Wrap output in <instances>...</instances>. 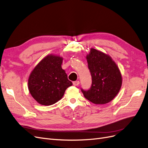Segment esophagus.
Listing matches in <instances>:
<instances>
[{"label": "esophagus", "mask_w": 148, "mask_h": 148, "mask_svg": "<svg viewBox=\"0 0 148 148\" xmlns=\"http://www.w3.org/2000/svg\"><path fill=\"white\" fill-rule=\"evenodd\" d=\"M73 85H75V86H78V85L79 84V81L73 82Z\"/></svg>", "instance_id": "34e87169"}]
</instances>
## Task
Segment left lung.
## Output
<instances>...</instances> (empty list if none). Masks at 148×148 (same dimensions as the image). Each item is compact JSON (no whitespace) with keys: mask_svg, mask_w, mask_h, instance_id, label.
<instances>
[{"mask_svg":"<svg viewBox=\"0 0 148 148\" xmlns=\"http://www.w3.org/2000/svg\"><path fill=\"white\" fill-rule=\"evenodd\" d=\"M86 59L92 84L88 90H81L84 97L94 104H107L117 96L122 86L119 67L109 56L95 49H91Z\"/></svg>","mask_w":148,"mask_h":148,"instance_id":"8db88e82","label":"left lung"}]
</instances>
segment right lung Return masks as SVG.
I'll list each match as a JSON object with an SVG mask.
<instances>
[{
  "instance_id": "right-lung-1",
  "label": "right lung",
  "mask_w": 148,
  "mask_h": 148,
  "mask_svg": "<svg viewBox=\"0 0 148 148\" xmlns=\"http://www.w3.org/2000/svg\"><path fill=\"white\" fill-rule=\"evenodd\" d=\"M63 59L49 55L44 57L31 71L28 89L31 96L40 104L50 106L62 99L72 82L62 69Z\"/></svg>"
}]
</instances>
